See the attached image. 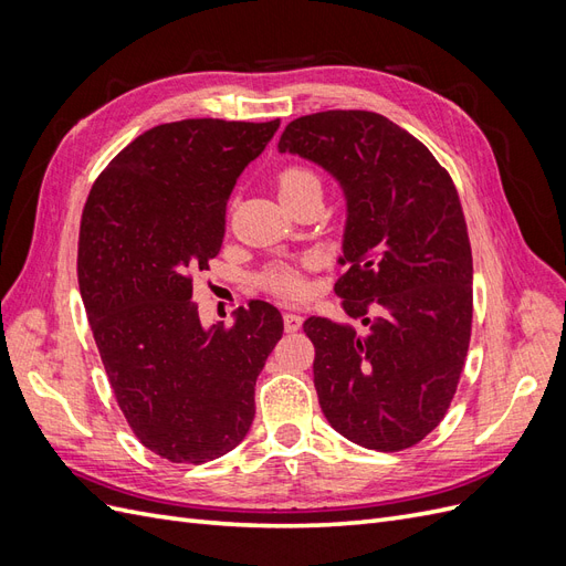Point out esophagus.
Wrapping results in <instances>:
<instances>
[{
  "mask_svg": "<svg viewBox=\"0 0 566 566\" xmlns=\"http://www.w3.org/2000/svg\"><path fill=\"white\" fill-rule=\"evenodd\" d=\"M283 323L287 333H297L302 328V316L297 312H285L283 314Z\"/></svg>",
  "mask_w": 566,
  "mask_h": 566,
  "instance_id": "obj_1",
  "label": "esophagus"
}]
</instances>
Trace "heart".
I'll use <instances>...</instances> for the list:
<instances>
[{"label":"heart","mask_w":566,"mask_h":566,"mask_svg":"<svg viewBox=\"0 0 566 566\" xmlns=\"http://www.w3.org/2000/svg\"><path fill=\"white\" fill-rule=\"evenodd\" d=\"M312 186L321 188V181L312 172V169H306V167L293 165V167H285L283 172L279 175V193H281V198L290 196V193L304 191V188H312ZM269 287L273 290V293H279V295H300L304 283H302V279L297 276L293 269L279 266V269H273L269 273Z\"/></svg>","instance_id":"1"}]
</instances>
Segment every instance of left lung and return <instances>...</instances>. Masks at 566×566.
<instances>
[{
  "label": "left lung",
  "mask_w": 566,
  "mask_h": 566,
  "mask_svg": "<svg viewBox=\"0 0 566 566\" xmlns=\"http://www.w3.org/2000/svg\"><path fill=\"white\" fill-rule=\"evenodd\" d=\"M281 153L318 165L347 205L335 293L349 323L310 316L323 416L373 451L413 447L441 422L472 328V252L455 186L430 150L368 111L293 119Z\"/></svg>",
  "instance_id": "1"
}]
</instances>
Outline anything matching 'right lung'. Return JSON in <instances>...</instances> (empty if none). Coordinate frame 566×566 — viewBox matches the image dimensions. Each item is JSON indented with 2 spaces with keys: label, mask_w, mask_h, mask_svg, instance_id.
<instances>
[{
  "label": "right lung",
  "mask_w": 566,
  "mask_h": 566,
  "mask_svg": "<svg viewBox=\"0 0 566 566\" xmlns=\"http://www.w3.org/2000/svg\"><path fill=\"white\" fill-rule=\"evenodd\" d=\"M281 119L158 125L101 172L80 224L77 281L115 399L146 449L208 462L254 420V385L283 335L276 306L252 300L233 325L205 328L193 273L224 241L227 202Z\"/></svg>",
  "instance_id": "1"
}]
</instances>
